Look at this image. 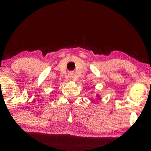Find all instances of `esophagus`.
Segmentation results:
<instances>
[{
	"label": "esophagus",
	"mask_w": 151,
	"mask_h": 151,
	"mask_svg": "<svg viewBox=\"0 0 151 151\" xmlns=\"http://www.w3.org/2000/svg\"><path fill=\"white\" fill-rule=\"evenodd\" d=\"M73 73H71V72H70V73H69V77H73Z\"/></svg>",
	"instance_id": "esophagus-1"
}]
</instances>
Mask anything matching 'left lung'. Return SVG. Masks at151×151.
I'll use <instances>...</instances> for the list:
<instances>
[{"instance_id": "8db88e82", "label": "left lung", "mask_w": 151, "mask_h": 151, "mask_svg": "<svg viewBox=\"0 0 151 151\" xmlns=\"http://www.w3.org/2000/svg\"><path fill=\"white\" fill-rule=\"evenodd\" d=\"M97 97H98V96H97Z\"/></svg>"}]
</instances>
